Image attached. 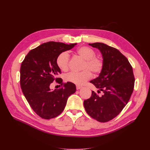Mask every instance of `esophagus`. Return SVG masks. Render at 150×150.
Here are the masks:
<instances>
[{
    "label": "esophagus",
    "mask_w": 150,
    "mask_h": 150,
    "mask_svg": "<svg viewBox=\"0 0 150 150\" xmlns=\"http://www.w3.org/2000/svg\"><path fill=\"white\" fill-rule=\"evenodd\" d=\"M82 88V86H76V89L77 90H79L80 89Z\"/></svg>",
    "instance_id": "obj_1"
}]
</instances>
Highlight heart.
Masks as SVG:
<instances>
[{
    "label": "heart",
    "mask_w": 150,
    "mask_h": 150,
    "mask_svg": "<svg viewBox=\"0 0 150 150\" xmlns=\"http://www.w3.org/2000/svg\"><path fill=\"white\" fill-rule=\"evenodd\" d=\"M76 54L83 59L81 66L83 70L79 72H71L66 75V79L69 82L77 85H83L91 78V72L94 75L101 73L104 61L102 57L96 55L94 49L88 46H82L76 51ZM56 64L62 71H67L69 67V56L67 52H62L58 55Z\"/></svg>",
    "instance_id": "1"
}]
</instances>
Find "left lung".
<instances>
[{"label":"left lung","instance_id":"1","mask_svg":"<svg viewBox=\"0 0 150 150\" xmlns=\"http://www.w3.org/2000/svg\"><path fill=\"white\" fill-rule=\"evenodd\" d=\"M101 51L104 67L99 77L90 81L103 92L101 96L92 91L91 96L84 101L88 114L101 122L115 118L128 103L134 86L133 67L129 61L117 49L96 42L89 44Z\"/></svg>","mask_w":150,"mask_h":150}]
</instances>
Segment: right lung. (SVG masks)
Here are the masks:
<instances>
[{"label": "right lung", "instance_id": "obj_1", "mask_svg": "<svg viewBox=\"0 0 150 150\" xmlns=\"http://www.w3.org/2000/svg\"><path fill=\"white\" fill-rule=\"evenodd\" d=\"M75 45L54 41L44 43L30 50L22 62L20 84L22 93L33 111L43 119L59 115L68 97L76 92L74 83H64L61 78H57L61 71L56 64L59 54ZM54 80L60 83L61 88L51 91L49 87Z\"/></svg>", "mask_w": 150, "mask_h": 150}]
</instances>
